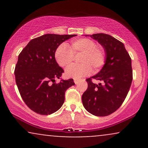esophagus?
Listing matches in <instances>:
<instances>
[{
	"mask_svg": "<svg viewBox=\"0 0 148 148\" xmlns=\"http://www.w3.org/2000/svg\"><path fill=\"white\" fill-rule=\"evenodd\" d=\"M74 83H75V84H79V81H80V79H74Z\"/></svg>",
	"mask_w": 148,
	"mask_h": 148,
	"instance_id": "esophagus-1",
	"label": "esophagus"
}]
</instances>
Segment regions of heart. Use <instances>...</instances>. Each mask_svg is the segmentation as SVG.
Here are the masks:
<instances>
[{"label":"heart","mask_w":148,"mask_h":148,"mask_svg":"<svg viewBox=\"0 0 148 148\" xmlns=\"http://www.w3.org/2000/svg\"><path fill=\"white\" fill-rule=\"evenodd\" d=\"M78 54H81L79 58L81 64L69 66L65 70L67 77L80 79L91 72V66L95 70H98L105 63L106 54L103 49L88 38L73 40L69 47L61 44L56 50L55 58L59 65L66 67L72 62L74 55Z\"/></svg>","instance_id":"1"}]
</instances>
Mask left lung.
I'll use <instances>...</instances> for the list:
<instances>
[{"label":"left lung","instance_id":"obj_1","mask_svg":"<svg viewBox=\"0 0 148 148\" xmlns=\"http://www.w3.org/2000/svg\"><path fill=\"white\" fill-rule=\"evenodd\" d=\"M88 36L102 46L106 60L98 74L86 79L88 88L82 95L83 105L95 116H107L120 108L128 94L133 79L132 59L124 44L111 35L97 33ZM92 78L103 84H94Z\"/></svg>","mask_w":148,"mask_h":148}]
</instances>
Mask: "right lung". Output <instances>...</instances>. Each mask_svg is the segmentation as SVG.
I'll use <instances>...</instances> for the list:
<instances>
[{
    "label": "right lung",
    "mask_w": 148,
    "mask_h": 148,
    "mask_svg": "<svg viewBox=\"0 0 148 148\" xmlns=\"http://www.w3.org/2000/svg\"><path fill=\"white\" fill-rule=\"evenodd\" d=\"M74 36L46 34L30 40L18 55L14 70L16 86L25 104L38 114L50 115L60 109L65 91L75 85L72 79L55 83L64 72L56 60V50Z\"/></svg>",
    "instance_id": "1"
}]
</instances>
